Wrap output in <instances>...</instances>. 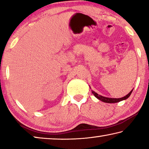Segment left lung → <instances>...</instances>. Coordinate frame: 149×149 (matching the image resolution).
Instances as JSON below:
<instances>
[{"label": "left lung", "mask_w": 149, "mask_h": 149, "mask_svg": "<svg viewBox=\"0 0 149 149\" xmlns=\"http://www.w3.org/2000/svg\"><path fill=\"white\" fill-rule=\"evenodd\" d=\"M132 91H133V89L131 91L128 93L127 95H125V97H122V98H119V99H114V98H108V97H103V96L99 95V94H97V93L93 91V90H92V93L94 95V96L96 98H97L98 99H99L100 100H101V101H102V102H107V103H116V102H118L120 101H122V100L127 99V98L131 95V94H132Z\"/></svg>", "instance_id": "1"}]
</instances>
